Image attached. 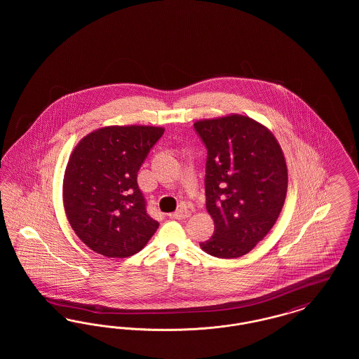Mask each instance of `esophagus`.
Segmentation results:
<instances>
[{
  "instance_id": "obj_1",
  "label": "esophagus",
  "mask_w": 359,
  "mask_h": 359,
  "mask_svg": "<svg viewBox=\"0 0 359 359\" xmlns=\"http://www.w3.org/2000/svg\"><path fill=\"white\" fill-rule=\"evenodd\" d=\"M189 215H191L189 210L186 208V207H182V208H179L177 211L171 212V214H170V218H172V219H187Z\"/></svg>"
}]
</instances>
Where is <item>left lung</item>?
I'll list each match as a JSON object with an SVG mask.
<instances>
[{
    "mask_svg": "<svg viewBox=\"0 0 359 359\" xmlns=\"http://www.w3.org/2000/svg\"><path fill=\"white\" fill-rule=\"evenodd\" d=\"M207 149L205 208L214 234L201 242L205 253L237 258L271 231L285 202L288 173L273 135L245 116L194 123Z\"/></svg>",
    "mask_w": 359,
    "mask_h": 359,
    "instance_id": "1",
    "label": "left lung"
}]
</instances>
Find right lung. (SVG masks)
I'll return each mask as SVG.
<instances>
[{"instance_id": "add662e5", "label": "right lung", "mask_w": 359, "mask_h": 359, "mask_svg": "<svg viewBox=\"0 0 359 359\" xmlns=\"http://www.w3.org/2000/svg\"><path fill=\"white\" fill-rule=\"evenodd\" d=\"M164 135L156 126H107L76 145L63 182V202L75 234L98 255L125 258L152 238L158 222L147 212L137 173Z\"/></svg>"}]
</instances>
